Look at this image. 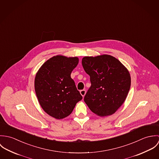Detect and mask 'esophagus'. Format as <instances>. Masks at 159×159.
Returning <instances> with one entry per match:
<instances>
[{
	"mask_svg": "<svg viewBox=\"0 0 159 159\" xmlns=\"http://www.w3.org/2000/svg\"><path fill=\"white\" fill-rule=\"evenodd\" d=\"M86 93V91H85L84 89H83V90H81V91H80V93H81V95L83 97H84V95H85Z\"/></svg>",
	"mask_w": 159,
	"mask_h": 159,
	"instance_id": "34e87169",
	"label": "esophagus"
}]
</instances>
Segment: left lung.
I'll return each mask as SVG.
<instances>
[{
    "instance_id": "obj_1",
    "label": "left lung",
    "mask_w": 159,
    "mask_h": 159,
    "mask_svg": "<svg viewBox=\"0 0 159 159\" xmlns=\"http://www.w3.org/2000/svg\"><path fill=\"white\" fill-rule=\"evenodd\" d=\"M84 70L90 76L91 86L84 100L93 113L102 117L114 113L124 102L131 85L128 70L116 58L107 54L86 56Z\"/></svg>"
}]
</instances>
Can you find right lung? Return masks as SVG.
Wrapping results in <instances>:
<instances>
[{
  "label": "right lung",
  "mask_w": 159,
  "mask_h": 159,
  "mask_svg": "<svg viewBox=\"0 0 159 159\" xmlns=\"http://www.w3.org/2000/svg\"><path fill=\"white\" fill-rule=\"evenodd\" d=\"M78 62L77 57L57 55L46 61L36 74L34 86L39 102L46 113L57 119L69 116L83 98L70 76Z\"/></svg>",
  "instance_id": "obj_1"
}]
</instances>
